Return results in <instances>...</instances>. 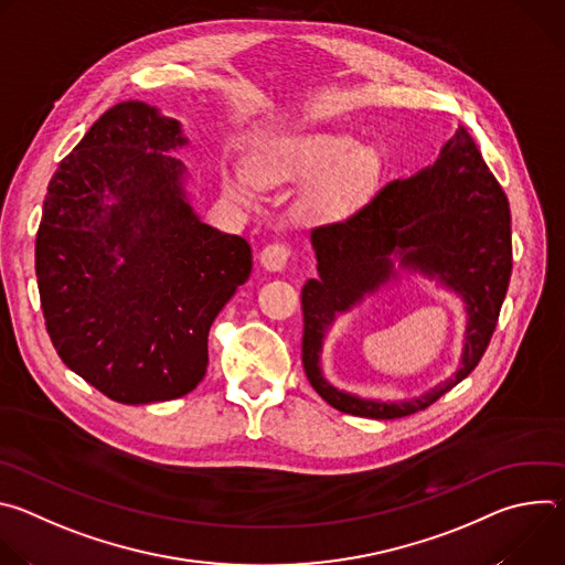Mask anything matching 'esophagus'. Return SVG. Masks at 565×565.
Segmentation results:
<instances>
[{"instance_id": "esophagus-1", "label": "esophagus", "mask_w": 565, "mask_h": 565, "mask_svg": "<svg viewBox=\"0 0 565 565\" xmlns=\"http://www.w3.org/2000/svg\"><path fill=\"white\" fill-rule=\"evenodd\" d=\"M290 246H286V244H270V246H266L264 250H262V255H259V262H262V266L266 268V270H273V273H279V270H284L286 268V264H288V259H290Z\"/></svg>"}]
</instances>
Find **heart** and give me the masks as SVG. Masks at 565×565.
Wrapping results in <instances>:
<instances>
[{"label": "heart", "mask_w": 565, "mask_h": 565, "mask_svg": "<svg viewBox=\"0 0 565 565\" xmlns=\"http://www.w3.org/2000/svg\"><path fill=\"white\" fill-rule=\"evenodd\" d=\"M250 177L257 185L310 181L297 212L310 221H335L362 207L382 177V156L349 134H299L262 142L250 153ZM225 190L236 199H253L255 184L227 174Z\"/></svg>", "instance_id": "b5f03b06"}]
</instances>
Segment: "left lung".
Returning a JSON list of instances; mask_svg holds the SVG:
<instances>
[{"label": "left lung", "mask_w": 565, "mask_h": 565, "mask_svg": "<svg viewBox=\"0 0 565 565\" xmlns=\"http://www.w3.org/2000/svg\"><path fill=\"white\" fill-rule=\"evenodd\" d=\"M317 279L301 288V362L308 382L342 414L391 420L429 405L465 380L486 353L512 275L510 203L462 125L436 163L391 181L347 221L310 232ZM438 278L466 303L468 327L457 373L412 401L382 403L333 387L320 373V347L334 315L396 278L394 266Z\"/></svg>", "instance_id": "obj_1"}]
</instances>
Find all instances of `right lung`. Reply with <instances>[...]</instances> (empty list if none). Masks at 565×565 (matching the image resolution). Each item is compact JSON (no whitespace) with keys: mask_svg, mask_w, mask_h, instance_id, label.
Instances as JSON below:
<instances>
[{"mask_svg":"<svg viewBox=\"0 0 565 565\" xmlns=\"http://www.w3.org/2000/svg\"><path fill=\"white\" fill-rule=\"evenodd\" d=\"M181 122L140 100L107 109L55 170L35 238L60 360L122 405L196 388L214 317L253 270L246 238L192 210Z\"/></svg>","mask_w":565,"mask_h":565,"instance_id":"right-lung-1","label":"right lung"}]
</instances>
